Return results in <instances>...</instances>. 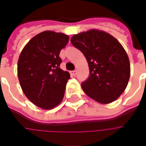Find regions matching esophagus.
<instances>
[{
	"mask_svg": "<svg viewBox=\"0 0 146 146\" xmlns=\"http://www.w3.org/2000/svg\"><path fill=\"white\" fill-rule=\"evenodd\" d=\"M70 74H71L72 76H76V74H77V70H72V71L70 72Z\"/></svg>",
	"mask_w": 146,
	"mask_h": 146,
	"instance_id": "34e87169",
	"label": "esophagus"
}]
</instances>
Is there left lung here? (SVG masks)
<instances>
[{
  "label": "left lung",
  "mask_w": 146,
  "mask_h": 146,
  "mask_svg": "<svg viewBox=\"0 0 146 146\" xmlns=\"http://www.w3.org/2000/svg\"><path fill=\"white\" fill-rule=\"evenodd\" d=\"M70 42L88 63L89 77L81 84L84 92L100 103L115 101L125 90L130 77L129 59L120 43L95 29L74 35Z\"/></svg>",
  "instance_id": "left-lung-1"
}]
</instances>
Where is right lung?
<instances>
[{
  "label": "right lung",
  "instance_id": "right-lung-1",
  "mask_svg": "<svg viewBox=\"0 0 146 146\" xmlns=\"http://www.w3.org/2000/svg\"><path fill=\"white\" fill-rule=\"evenodd\" d=\"M69 41L63 33L43 31L34 36L21 52L18 76L26 97L36 106L49 110L64 97L70 74L60 68V51Z\"/></svg>",
  "mask_w": 146,
  "mask_h": 146
}]
</instances>
